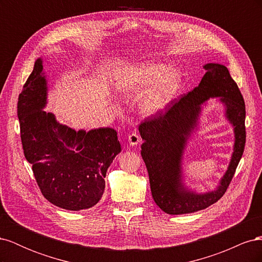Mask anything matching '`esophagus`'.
I'll list each match as a JSON object with an SVG mask.
<instances>
[{"mask_svg":"<svg viewBox=\"0 0 262 262\" xmlns=\"http://www.w3.org/2000/svg\"><path fill=\"white\" fill-rule=\"evenodd\" d=\"M128 141H129L130 145H138V144L140 143V142L142 141V139H141L139 133L133 132V133H131L130 136L128 137Z\"/></svg>","mask_w":262,"mask_h":262,"instance_id":"1","label":"esophagus"}]
</instances>
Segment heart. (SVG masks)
Wrapping results in <instances>:
<instances>
[{
  "label": "heart",
  "instance_id": "obj_1",
  "mask_svg": "<svg viewBox=\"0 0 262 262\" xmlns=\"http://www.w3.org/2000/svg\"><path fill=\"white\" fill-rule=\"evenodd\" d=\"M116 86L125 96H138L150 86L141 107L144 114L153 115L164 110L176 97L181 86V73L178 69L167 68L163 63H138L119 71Z\"/></svg>",
  "mask_w": 262,
  "mask_h": 262
}]
</instances>
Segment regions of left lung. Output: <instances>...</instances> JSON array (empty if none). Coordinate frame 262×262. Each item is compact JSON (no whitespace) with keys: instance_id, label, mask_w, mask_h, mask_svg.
<instances>
[{"instance_id":"left-lung-1","label":"left lung","mask_w":262,"mask_h":262,"mask_svg":"<svg viewBox=\"0 0 262 262\" xmlns=\"http://www.w3.org/2000/svg\"><path fill=\"white\" fill-rule=\"evenodd\" d=\"M200 84L175 98L162 112L145 118L139 125L144 143L141 155L146 165L150 191L155 203L167 214H186L203 210L224 195L234 177L246 143V107L243 95L226 67L209 63ZM221 97L229 120L234 125L235 145L231 164L215 192L198 195L181 185L180 163L186 138L196 125L201 103Z\"/></svg>"}]
</instances>
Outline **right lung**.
<instances>
[{
	"mask_svg": "<svg viewBox=\"0 0 262 262\" xmlns=\"http://www.w3.org/2000/svg\"><path fill=\"white\" fill-rule=\"evenodd\" d=\"M42 69L38 59L18 96L24 155L47 200L66 210L90 209L100 200L107 169L121 150L117 132L112 128L76 132L43 112L47 83Z\"/></svg>",
	"mask_w": 262,
	"mask_h": 262,
	"instance_id": "obj_1",
	"label": "right lung"
}]
</instances>
